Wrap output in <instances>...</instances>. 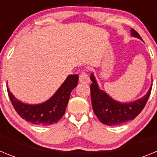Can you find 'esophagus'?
Wrapping results in <instances>:
<instances>
[{"label": "esophagus", "mask_w": 157, "mask_h": 157, "mask_svg": "<svg viewBox=\"0 0 157 157\" xmlns=\"http://www.w3.org/2000/svg\"><path fill=\"white\" fill-rule=\"evenodd\" d=\"M90 77H89L88 74L86 72L83 71L79 75V82L82 83H86V84H88L90 82Z\"/></svg>", "instance_id": "1"}]
</instances>
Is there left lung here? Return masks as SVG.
<instances>
[{
  "mask_svg": "<svg viewBox=\"0 0 157 157\" xmlns=\"http://www.w3.org/2000/svg\"><path fill=\"white\" fill-rule=\"evenodd\" d=\"M131 35L141 39V36L134 29H131ZM90 85L91 101L94 112L98 120L105 125H120L133 120L139 115L147 103L150 95L152 86L141 99L130 103H120L112 99L105 91L100 90L94 74H91Z\"/></svg>",
  "mask_w": 157,
  "mask_h": 157,
  "instance_id": "obj_1",
  "label": "left lung"
}]
</instances>
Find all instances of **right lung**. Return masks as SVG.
<instances>
[{"instance_id":"obj_1","label":"right lung","mask_w":157,"mask_h":157,"mask_svg":"<svg viewBox=\"0 0 157 157\" xmlns=\"http://www.w3.org/2000/svg\"><path fill=\"white\" fill-rule=\"evenodd\" d=\"M78 75H71L60 86L55 94L48 101L39 105H27L16 99L9 89L8 96L14 109L23 120L40 126H48L56 123L65 113L71 93L77 86Z\"/></svg>"}]
</instances>
